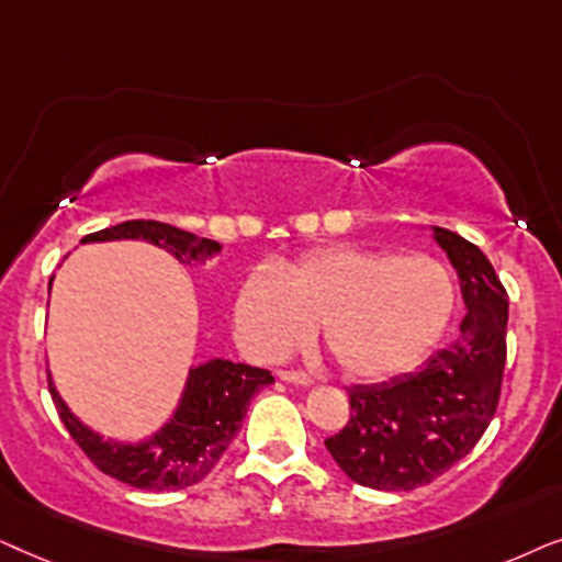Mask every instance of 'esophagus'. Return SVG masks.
<instances>
[{
  "instance_id": "obj_1",
  "label": "esophagus",
  "mask_w": 562,
  "mask_h": 562,
  "mask_svg": "<svg viewBox=\"0 0 562 562\" xmlns=\"http://www.w3.org/2000/svg\"><path fill=\"white\" fill-rule=\"evenodd\" d=\"M277 378L285 380V383H290V385H301V387L313 385V380L305 375V372H297V370H280L277 372Z\"/></svg>"
}]
</instances>
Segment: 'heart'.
<instances>
[{"mask_svg": "<svg viewBox=\"0 0 562 562\" xmlns=\"http://www.w3.org/2000/svg\"><path fill=\"white\" fill-rule=\"evenodd\" d=\"M454 311V280L429 254L359 246L313 249L280 269H254L236 295V334L251 355L285 357L311 339L349 380H385L437 347Z\"/></svg>", "mask_w": 562, "mask_h": 562, "instance_id": "obj_1", "label": "heart"}]
</instances>
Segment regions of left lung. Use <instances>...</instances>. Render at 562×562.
Listing matches in <instances>:
<instances>
[{
  "label": "left lung",
  "instance_id": "1",
  "mask_svg": "<svg viewBox=\"0 0 562 562\" xmlns=\"http://www.w3.org/2000/svg\"><path fill=\"white\" fill-rule=\"evenodd\" d=\"M434 241L460 277V336L422 370L349 387V422L326 439L336 465L375 491L431 483L473 450L498 408L508 295L475 244L447 228H434Z\"/></svg>",
  "mask_w": 562,
  "mask_h": 562
}]
</instances>
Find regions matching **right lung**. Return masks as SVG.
I'll return each mask as SVG.
<instances>
[{"label": "right lung", "mask_w": 562, "mask_h": 562, "mask_svg": "<svg viewBox=\"0 0 562 562\" xmlns=\"http://www.w3.org/2000/svg\"><path fill=\"white\" fill-rule=\"evenodd\" d=\"M120 238H140V241L161 246L184 265H203L205 259L221 251L218 241L200 238L190 231L159 221L117 223V226L85 236L81 244L120 241ZM269 383H274L269 370L231 362V359H211V362L198 364L190 370L182 398L169 422L136 445L112 442L81 424L58 395L50 378L48 391L74 442L104 475L128 483L133 488L179 491L200 483L211 473L241 429L251 395Z\"/></svg>", "instance_id": "1"}]
</instances>
